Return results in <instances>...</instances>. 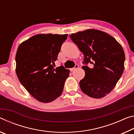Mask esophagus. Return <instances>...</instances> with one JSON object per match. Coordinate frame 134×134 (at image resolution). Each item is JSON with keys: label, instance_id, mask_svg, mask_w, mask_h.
<instances>
[{"label": "esophagus", "instance_id": "1", "mask_svg": "<svg viewBox=\"0 0 134 134\" xmlns=\"http://www.w3.org/2000/svg\"><path fill=\"white\" fill-rule=\"evenodd\" d=\"M78 68V65L76 64V65H75V67L73 68H71V69H70V71H71V72H72V71H75V70L76 69H77Z\"/></svg>", "mask_w": 134, "mask_h": 134}]
</instances>
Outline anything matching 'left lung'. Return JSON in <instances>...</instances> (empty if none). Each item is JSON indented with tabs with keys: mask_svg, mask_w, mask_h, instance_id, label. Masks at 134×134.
<instances>
[{
	"mask_svg": "<svg viewBox=\"0 0 134 134\" xmlns=\"http://www.w3.org/2000/svg\"><path fill=\"white\" fill-rule=\"evenodd\" d=\"M84 54L85 75L80 88L90 97L100 98L115 87L124 70L125 56L121 45L110 35L97 30L79 31L69 36ZM93 65L90 69L87 65Z\"/></svg>",
	"mask_w": 134,
	"mask_h": 134,
	"instance_id": "obj_1",
	"label": "left lung"
}]
</instances>
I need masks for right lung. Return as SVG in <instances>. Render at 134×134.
<instances>
[{"instance_id":"right-lung-1","label":"right lung","mask_w":134,"mask_h":134,"mask_svg":"<svg viewBox=\"0 0 134 134\" xmlns=\"http://www.w3.org/2000/svg\"><path fill=\"white\" fill-rule=\"evenodd\" d=\"M68 34H38L18 48L15 61L18 80L32 97L49 103L62 93L69 70L63 66L54 68V62Z\"/></svg>"}]
</instances>
